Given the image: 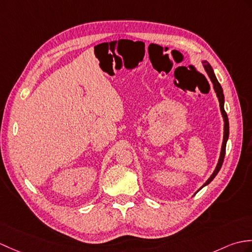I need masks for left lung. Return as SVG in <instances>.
I'll return each mask as SVG.
<instances>
[{
    "label": "left lung",
    "instance_id": "obj_1",
    "mask_svg": "<svg viewBox=\"0 0 252 252\" xmlns=\"http://www.w3.org/2000/svg\"><path fill=\"white\" fill-rule=\"evenodd\" d=\"M202 64L204 68H205V71L207 73V75L209 76L210 80H212L213 83V86H214V90L216 92V94H217V97H218V101H219V105H220V110H221V115H222V118H223V140H222V146H221V151H220V157H219V160H218V163H217V166H216L214 173L210 175V177L206 180V183L204 184L200 189H198L196 192L200 191L202 188H204V187L209 185L210 183H212L213 179L216 177V175L218 174V172L220 171V168L222 166V163H223V160H224V156H225V146H226V142L227 139H229V119H227V115L225 113L224 110V95H223V90H222V87L220 86L219 81L217 79V77H216V75L214 73V69L212 67V65L206 61V60H203L202 61ZM195 192V193H196Z\"/></svg>",
    "mask_w": 252,
    "mask_h": 252
}]
</instances>
